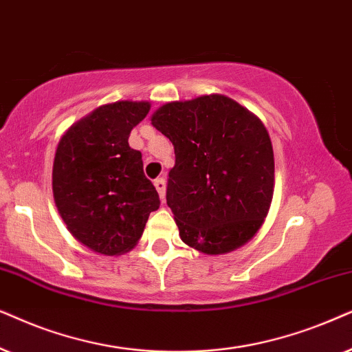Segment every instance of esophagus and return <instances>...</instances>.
Segmentation results:
<instances>
[{"mask_svg":"<svg viewBox=\"0 0 352 352\" xmlns=\"http://www.w3.org/2000/svg\"><path fill=\"white\" fill-rule=\"evenodd\" d=\"M154 186H156L161 201L166 199V180H164L162 177H161V179H156V180H154Z\"/></svg>","mask_w":352,"mask_h":352,"instance_id":"1","label":"esophagus"}]
</instances>
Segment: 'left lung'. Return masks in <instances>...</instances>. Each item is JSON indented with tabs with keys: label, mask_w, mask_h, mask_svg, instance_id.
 Here are the masks:
<instances>
[{
	"label": "left lung",
	"mask_w": 352,
	"mask_h": 352,
	"mask_svg": "<svg viewBox=\"0 0 352 352\" xmlns=\"http://www.w3.org/2000/svg\"><path fill=\"white\" fill-rule=\"evenodd\" d=\"M151 124L175 149L166 198L182 241L204 254L250 241L274 196V149L259 117L232 98L206 95L167 102Z\"/></svg>",
	"instance_id": "1"
}]
</instances>
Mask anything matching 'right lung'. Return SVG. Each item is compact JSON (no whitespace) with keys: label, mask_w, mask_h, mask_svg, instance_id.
<instances>
[{"label":"right lung","mask_w":352,"mask_h":352,"mask_svg":"<svg viewBox=\"0 0 352 352\" xmlns=\"http://www.w3.org/2000/svg\"><path fill=\"white\" fill-rule=\"evenodd\" d=\"M148 101L96 107L58 143L53 196L75 240L104 256L132 250L149 214L161 204L143 173L142 153L129 146L130 132L149 112Z\"/></svg>","instance_id":"right-lung-1"}]
</instances>
